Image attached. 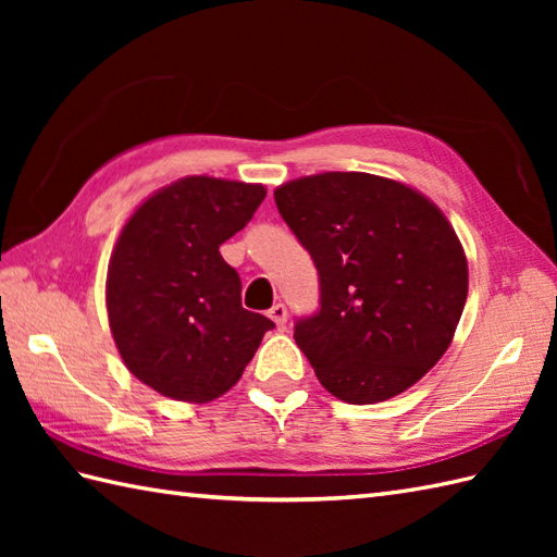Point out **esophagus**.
<instances>
[{
	"mask_svg": "<svg viewBox=\"0 0 557 557\" xmlns=\"http://www.w3.org/2000/svg\"><path fill=\"white\" fill-rule=\"evenodd\" d=\"M268 315L272 318V323H275L280 330H285V325H287V306L285 304L272 306V309L268 311Z\"/></svg>",
	"mask_w": 557,
	"mask_h": 557,
	"instance_id": "1",
	"label": "esophagus"
}]
</instances>
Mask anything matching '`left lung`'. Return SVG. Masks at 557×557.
I'll return each instance as SVG.
<instances>
[{
  "mask_svg": "<svg viewBox=\"0 0 557 557\" xmlns=\"http://www.w3.org/2000/svg\"><path fill=\"white\" fill-rule=\"evenodd\" d=\"M311 253L321 309L294 323L318 381L349 405L405 393L453 342L469 272L455 230L413 188L363 172H325L275 191Z\"/></svg>",
  "mask_w": 557,
  "mask_h": 557,
  "instance_id": "8db88e82",
  "label": "left lung"
}]
</instances>
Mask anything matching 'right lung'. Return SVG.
Segmentation results:
<instances>
[{"instance_id":"1","label":"right lung","mask_w":557,"mask_h":557,"mask_svg":"<svg viewBox=\"0 0 557 557\" xmlns=\"http://www.w3.org/2000/svg\"><path fill=\"white\" fill-rule=\"evenodd\" d=\"M263 198L258 184L186 176L124 224L108 270L110 327L126 369L160 395H224L275 327L244 309L239 272L220 256Z\"/></svg>"}]
</instances>
